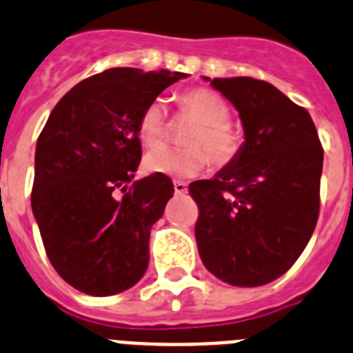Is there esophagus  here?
Segmentation results:
<instances>
[{
	"mask_svg": "<svg viewBox=\"0 0 353 353\" xmlns=\"http://www.w3.org/2000/svg\"><path fill=\"white\" fill-rule=\"evenodd\" d=\"M174 192H176L177 195H185L186 192H188V185L183 183V181H174Z\"/></svg>",
	"mask_w": 353,
	"mask_h": 353,
	"instance_id": "esophagus-1",
	"label": "esophagus"
}]
</instances>
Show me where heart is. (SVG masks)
Here are the masks:
<instances>
[{
	"label": "heart",
	"mask_w": 353,
	"mask_h": 353,
	"mask_svg": "<svg viewBox=\"0 0 353 353\" xmlns=\"http://www.w3.org/2000/svg\"><path fill=\"white\" fill-rule=\"evenodd\" d=\"M181 104L199 117V124L190 131L188 147L156 145L143 158V168L151 174H165L172 177H194L202 172L211 159L214 165L232 163L240 154L241 140L229 125V108L225 101L213 90L194 88L181 96ZM165 103L154 99L140 113L137 133L143 145H154L165 133ZM205 149L202 150L201 147ZM208 152H205V149Z\"/></svg>",
	"instance_id": "b5f03b06"
}]
</instances>
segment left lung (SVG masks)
Segmentation results:
<instances>
[{"label":"left lung","instance_id":"1","mask_svg":"<svg viewBox=\"0 0 353 353\" xmlns=\"http://www.w3.org/2000/svg\"><path fill=\"white\" fill-rule=\"evenodd\" d=\"M204 79L238 110L245 142L232 163L188 186L199 256L223 283L263 286L286 274L316 228L323 149L307 110L274 85Z\"/></svg>","mask_w":353,"mask_h":353}]
</instances>
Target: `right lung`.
Returning <instances> with one entry per match:
<instances>
[{
  "label": "right lung",
  "mask_w": 353,
  "mask_h": 353,
  "mask_svg": "<svg viewBox=\"0 0 353 353\" xmlns=\"http://www.w3.org/2000/svg\"><path fill=\"white\" fill-rule=\"evenodd\" d=\"M186 76L133 67L90 76L58 101L37 140L33 216L53 268L81 293L117 295L145 274L152 223L174 185L165 174L133 181L142 159L137 124Z\"/></svg>",
  "instance_id": "obj_1"
}]
</instances>
